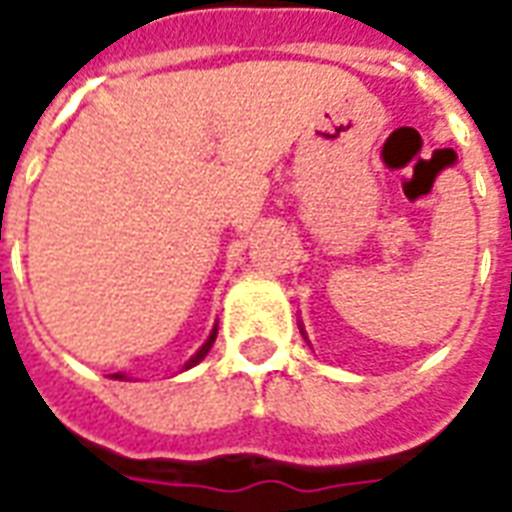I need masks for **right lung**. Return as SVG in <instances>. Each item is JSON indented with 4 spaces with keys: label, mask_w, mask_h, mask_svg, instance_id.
<instances>
[{
    "label": "right lung",
    "mask_w": 512,
    "mask_h": 512,
    "mask_svg": "<svg viewBox=\"0 0 512 512\" xmlns=\"http://www.w3.org/2000/svg\"><path fill=\"white\" fill-rule=\"evenodd\" d=\"M213 340H216V329H213L211 337H208V340H205V345H202L200 351H197V354L191 356L189 362H186V370H189V367H194V365H197V362H200V359H205V356H208V351H211ZM115 378H123V376H115Z\"/></svg>",
    "instance_id": "1"
}]
</instances>
